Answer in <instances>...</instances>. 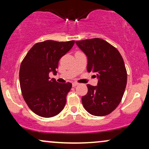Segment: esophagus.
<instances>
[{
  "label": "esophagus",
  "instance_id": "34e87169",
  "mask_svg": "<svg viewBox=\"0 0 149 149\" xmlns=\"http://www.w3.org/2000/svg\"><path fill=\"white\" fill-rule=\"evenodd\" d=\"M78 85V83H76V82H74V83H72L73 87H76V85Z\"/></svg>",
  "mask_w": 149,
  "mask_h": 149
}]
</instances>
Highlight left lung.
<instances>
[{
    "mask_svg": "<svg viewBox=\"0 0 149 149\" xmlns=\"http://www.w3.org/2000/svg\"><path fill=\"white\" fill-rule=\"evenodd\" d=\"M88 57L87 70L98 78L97 86L87 85L88 91L82 103L89 113L104 116L111 113L121 102L127 85L123 59L115 47L101 38L76 41Z\"/></svg>",
    "mask_w": 149,
    "mask_h": 149,
    "instance_id": "8db88e82",
    "label": "left lung"
}]
</instances>
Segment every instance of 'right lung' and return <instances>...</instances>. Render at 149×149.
<instances>
[{
	"label": "right lung",
	"instance_id": "obj_1",
	"mask_svg": "<svg viewBox=\"0 0 149 149\" xmlns=\"http://www.w3.org/2000/svg\"><path fill=\"white\" fill-rule=\"evenodd\" d=\"M74 42H38L24 58L19 69L22 96L29 109L38 116L53 117L64 108L72 84L59 83L54 78L50 80L49 73L57 74L59 59L72 48Z\"/></svg>",
	"mask_w": 149,
	"mask_h": 149
}]
</instances>
